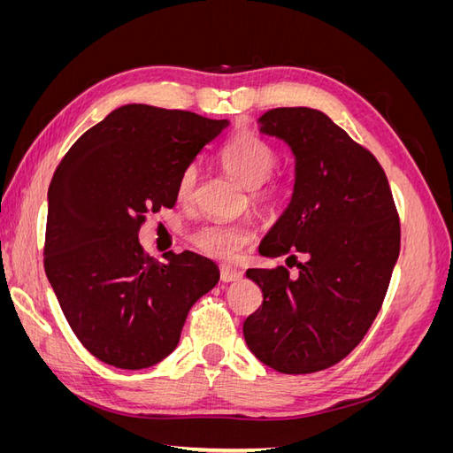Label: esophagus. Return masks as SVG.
I'll return each mask as SVG.
<instances>
[{"mask_svg": "<svg viewBox=\"0 0 453 453\" xmlns=\"http://www.w3.org/2000/svg\"><path fill=\"white\" fill-rule=\"evenodd\" d=\"M219 273H221V281H225V283L236 281L242 278V270H238L234 266H228V265H223L221 268H219Z\"/></svg>", "mask_w": 453, "mask_h": 453, "instance_id": "1", "label": "esophagus"}]
</instances>
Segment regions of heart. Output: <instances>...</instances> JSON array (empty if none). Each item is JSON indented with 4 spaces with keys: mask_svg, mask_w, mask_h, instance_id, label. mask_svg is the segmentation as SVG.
<instances>
[{
    "mask_svg": "<svg viewBox=\"0 0 453 453\" xmlns=\"http://www.w3.org/2000/svg\"><path fill=\"white\" fill-rule=\"evenodd\" d=\"M278 150L255 132H238L219 153V164L234 180L250 188V202L260 211H273L283 200L285 188L270 173L278 166ZM196 168L188 166L177 180L175 193L181 202L193 198ZM251 240V230L238 223H211L193 232L190 243L213 258L230 260Z\"/></svg>",
    "mask_w": 453,
    "mask_h": 453,
    "instance_id": "1",
    "label": "heart"
}]
</instances>
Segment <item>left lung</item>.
Masks as SVG:
<instances>
[{
	"mask_svg": "<svg viewBox=\"0 0 453 453\" xmlns=\"http://www.w3.org/2000/svg\"><path fill=\"white\" fill-rule=\"evenodd\" d=\"M258 120L296 158L293 198L258 253L289 255L287 266L295 260L298 272L248 270L263 304L243 321V338L278 372H319L357 348L374 323L401 251L399 213L376 157L325 113L278 107Z\"/></svg>",
	"mask_w": 453,
	"mask_h": 453,
	"instance_id": "1",
	"label": "left lung"
}]
</instances>
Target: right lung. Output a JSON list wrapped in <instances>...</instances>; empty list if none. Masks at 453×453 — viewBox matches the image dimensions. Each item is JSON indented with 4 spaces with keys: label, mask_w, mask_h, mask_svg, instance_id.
Listing matches in <instances>:
<instances>
[{
    "label": "right lung",
    "mask_w": 453,
    "mask_h": 453,
    "mask_svg": "<svg viewBox=\"0 0 453 453\" xmlns=\"http://www.w3.org/2000/svg\"><path fill=\"white\" fill-rule=\"evenodd\" d=\"M228 120L128 104L87 130L49 187L43 265L58 304L96 359L127 370L175 349L187 313L219 281L193 251L149 257L145 215L173 208L177 180Z\"/></svg>",
    "instance_id": "1"
}]
</instances>
